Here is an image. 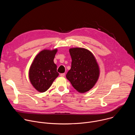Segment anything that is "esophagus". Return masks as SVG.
Here are the masks:
<instances>
[{
	"instance_id": "1",
	"label": "esophagus",
	"mask_w": 135,
	"mask_h": 135,
	"mask_svg": "<svg viewBox=\"0 0 135 135\" xmlns=\"http://www.w3.org/2000/svg\"><path fill=\"white\" fill-rule=\"evenodd\" d=\"M60 75L61 77H64L65 76V73H61V74H60Z\"/></svg>"
}]
</instances>
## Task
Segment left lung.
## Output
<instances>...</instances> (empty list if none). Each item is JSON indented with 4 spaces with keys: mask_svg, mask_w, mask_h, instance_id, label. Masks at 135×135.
I'll return each instance as SVG.
<instances>
[{
    "mask_svg": "<svg viewBox=\"0 0 135 135\" xmlns=\"http://www.w3.org/2000/svg\"><path fill=\"white\" fill-rule=\"evenodd\" d=\"M69 51L72 62L66 78L77 91L84 93L97 82L100 75L99 65L93 54L86 49L73 47Z\"/></svg>",
    "mask_w": 135,
    "mask_h": 135,
    "instance_id": "left-lung-1",
    "label": "left lung"
}]
</instances>
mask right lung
I'll return each mask as SVG.
<instances>
[{
    "label": "right lung",
    "instance_id": "right-lung-1",
    "mask_svg": "<svg viewBox=\"0 0 135 135\" xmlns=\"http://www.w3.org/2000/svg\"><path fill=\"white\" fill-rule=\"evenodd\" d=\"M57 49H44L38 53L29 70V79L31 85L38 92L46 91L59 76L56 65L54 63Z\"/></svg>",
    "mask_w": 135,
    "mask_h": 135
}]
</instances>
